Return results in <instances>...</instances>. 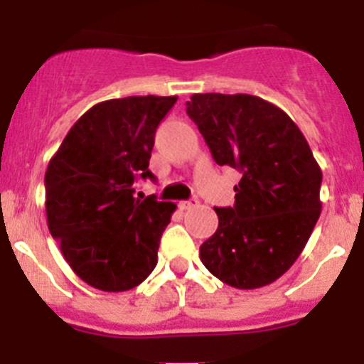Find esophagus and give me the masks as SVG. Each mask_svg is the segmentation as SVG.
<instances>
[{"instance_id":"esophagus-1","label":"esophagus","mask_w":364,"mask_h":364,"mask_svg":"<svg viewBox=\"0 0 364 364\" xmlns=\"http://www.w3.org/2000/svg\"><path fill=\"white\" fill-rule=\"evenodd\" d=\"M197 203H199V200L197 199H188V200H181V203H179V208L183 209V211H186V209H192V208H196L197 205Z\"/></svg>"}]
</instances>
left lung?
<instances>
[{
    "label": "left lung",
    "instance_id": "8db88e82",
    "mask_svg": "<svg viewBox=\"0 0 364 364\" xmlns=\"http://www.w3.org/2000/svg\"><path fill=\"white\" fill-rule=\"evenodd\" d=\"M186 114L213 160L241 172L232 208H215L218 229L200 245V260L230 287L273 284L321 216L322 172L306 139L282 109L253 95H192Z\"/></svg>",
    "mask_w": 364,
    "mask_h": 364
}]
</instances>
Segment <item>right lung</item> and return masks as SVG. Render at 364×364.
<instances>
[{
  "label": "right lung",
  "instance_id": "add662e5",
  "mask_svg": "<svg viewBox=\"0 0 364 364\" xmlns=\"http://www.w3.org/2000/svg\"><path fill=\"white\" fill-rule=\"evenodd\" d=\"M178 97H127L93 105L70 128L46 172L47 225L73 273L95 289L137 287L159 262L176 204L135 197L153 179L160 121Z\"/></svg>",
  "mask_w": 364,
  "mask_h": 364
}]
</instances>
